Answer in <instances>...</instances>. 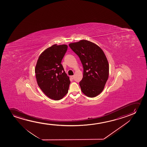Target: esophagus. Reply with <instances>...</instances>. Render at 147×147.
Returning <instances> with one entry per match:
<instances>
[{
    "instance_id": "1",
    "label": "esophagus",
    "mask_w": 147,
    "mask_h": 147,
    "mask_svg": "<svg viewBox=\"0 0 147 147\" xmlns=\"http://www.w3.org/2000/svg\"><path fill=\"white\" fill-rule=\"evenodd\" d=\"M71 78L73 79L74 78V75H73V76H71Z\"/></svg>"
}]
</instances>
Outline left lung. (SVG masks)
<instances>
[{
  "label": "left lung",
  "mask_w": 147,
  "mask_h": 147,
  "mask_svg": "<svg viewBox=\"0 0 147 147\" xmlns=\"http://www.w3.org/2000/svg\"><path fill=\"white\" fill-rule=\"evenodd\" d=\"M69 46L82 64L83 77L79 82L82 92L87 96H96L102 91L109 78V62L105 53L97 45L84 40Z\"/></svg>",
  "instance_id": "8db88e82"
}]
</instances>
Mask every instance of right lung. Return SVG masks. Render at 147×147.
Here are the masks:
<instances>
[{
  "label": "right lung",
  "mask_w": 147,
  "mask_h": 147,
  "mask_svg": "<svg viewBox=\"0 0 147 147\" xmlns=\"http://www.w3.org/2000/svg\"><path fill=\"white\" fill-rule=\"evenodd\" d=\"M66 45H54L42 53L35 68L36 81L50 98L59 100L68 91L70 81L61 61L67 50Z\"/></svg>",
  "instance_id": "obj_1"
}]
</instances>
